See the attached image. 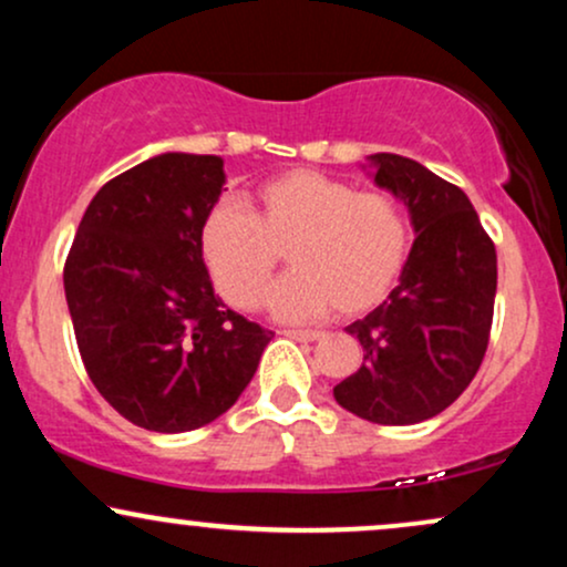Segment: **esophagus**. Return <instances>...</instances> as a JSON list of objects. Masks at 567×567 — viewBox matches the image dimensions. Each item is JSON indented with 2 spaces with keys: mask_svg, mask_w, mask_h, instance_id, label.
Wrapping results in <instances>:
<instances>
[{
  "mask_svg": "<svg viewBox=\"0 0 567 567\" xmlns=\"http://www.w3.org/2000/svg\"><path fill=\"white\" fill-rule=\"evenodd\" d=\"M290 338H296V341H320V338H324V333H320V330H285Z\"/></svg>",
  "mask_w": 567,
  "mask_h": 567,
  "instance_id": "esophagus-1",
  "label": "esophagus"
}]
</instances>
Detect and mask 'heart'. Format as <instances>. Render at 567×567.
<instances>
[{
	"instance_id": "obj_1",
	"label": "heart",
	"mask_w": 567,
	"mask_h": 567,
	"mask_svg": "<svg viewBox=\"0 0 567 567\" xmlns=\"http://www.w3.org/2000/svg\"><path fill=\"white\" fill-rule=\"evenodd\" d=\"M213 285L237 309L261 306L282 250L296 271L271 290L282 320L357 317L392 292L408 264L410 229L402 207L383 192H354L333 175L296 167L264 181L252 216L216 202L199 229Z\"/></svg>"
}]
</instances>
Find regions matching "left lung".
<instances>
[{
  "label": "left lung",
  "mask_w": 567,
  "mask_h": 567,
  "mask_svg": "<svg viewBox=\"0 0 567 567\" xmlns=\"http://www.w3.org/2000/svg\"><path fill=\"white\" fill-rule=\"evenodd\" d=\"M375 184L408 205L415 237L400 285L351 322L365 362L333 389L360 419L408 426L453 405L477 375L496 303V245L458 186L400 154H373Z\"/></svg>",
  "instance_id": "1"
}]
</instances>
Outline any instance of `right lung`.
Here are the masks:
<instances>
[{"label": "right lung", "instance_id": "obj_1", "mask_svg": "<svg viewBox=\"0 0 567 567\" xmlns=\"http://www.w3.org/2000/svg\"><path fill=\"white\" fill-rule=\"evenodd\" d=\"M224 181L213 154L171 152L130 167L90 202L63 266L90 381L148 432L216 421L275 336L220 303L202 261V220Z\"/></svg>", "mask_w": 567, "mask_h": 567}]
</instances>
